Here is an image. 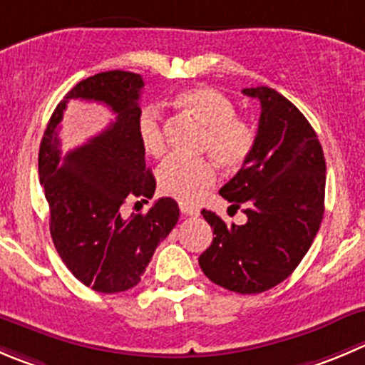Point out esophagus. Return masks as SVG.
<instances>
[{
  "mask_svg": "<svg viewBox=\"0 0 365 365\" xmlns=\"http://www.w3.org/2000/svg\"><path fill=\"white\" fill-rule=\"evenodd\" d=\"M180 210H182V214L190 215V217H197V215H200V210H197V208L189 207V205H185V203L180 205Z\"/></svg>",
  "mask_w": 365,
  "mask_h": 365,
  "instance_id": "34e87169",
  "label": "esophagus"
}]
</instances>
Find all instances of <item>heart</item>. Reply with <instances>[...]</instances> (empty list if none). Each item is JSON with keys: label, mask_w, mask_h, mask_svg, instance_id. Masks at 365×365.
Listing matches in <instances>:
<instances>
[{"label": "heart", "mask_w": 365, "mask_h": 365, "mask_svg": "<svg viewBox=\"0 0 365 365\" xmlns=\"http://www.w3.org/2000/svg\"><path fill=\"white\" fill-rule=\"evenodd\" d=\"M176 101L207 125L201 150L210 153L226 169H237L246 164L253 153L257 132L247 119L235 114V103L225 93L208 85H197L180 93ZM137 135L148 155L160 157L164 153L165 133L157 107L146 105L139 112ZM215 178L217 173L208 158H187L180 155L165 158L157 171L162 192L183 203L200 200L205 190L214 185Z\"/></svg>", "instance_id": "obj_1"}]
</instances>
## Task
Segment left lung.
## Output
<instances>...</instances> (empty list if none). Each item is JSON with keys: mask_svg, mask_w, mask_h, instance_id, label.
<instances>
[{"mask_svg": "<svg viewBox=\"0 0 365 365\" xmlns=\"http://www.w3.org/2000/svg\"><path fill=\"white\" fill-rule=\"evenodd\" d=\"M242 93L260 101L257 140L219 194L242 205L247 221L226 226L201 212L215 237L200 267L228 291L258 294L282 284L312 246L324 214L327 162L314 128L287 98L269 87Z\"/></svg>", "mask_w": 365, "mask_h": 365, "instance_id": "left-lung-1", "label": "left lung"}]
</instances>
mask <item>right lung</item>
<instances>
[{"instance_id": "1", "label": "right lung", "mask_w": 365, "mask_h": 365, "mask_svg": "<svg viewBox=\"0 0 365 365\" xmlns=\"http://www.w3.org/2000/svg\"><path fill=\"white\" fill-rule=\"evenodd\" d=\"M143 87L140 74L130 71H107L81 80L56 105L38 150L53 244L81 284L105 294L139 284L157 246L180 217L173 197H160L146 214L125 217L128 201L143 197L146 203L157 187L137 135ZM69 99L108 104L116 121L62 158L58 125Z\"/></svg>"}]
</instances>
